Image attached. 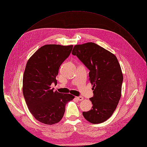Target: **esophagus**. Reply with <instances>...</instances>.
Masks as SVG:
<instances>
[{
  "instance_id": "obj_1",
  "label": "esophagus",
  "mask_w": 147,
  "mask_h": 147,
  "mask_svg": "<svg viewBox=\"0 0 147 147\" xmlns=\"http://www.w3.org/2000/svg\"><path fill=\"white\" fill-rule=\"evenodd\" d=\"M77 98L79 101H83L84 100V98L82 96H78L77 97Z\"/></svg>"
}]
</instances>
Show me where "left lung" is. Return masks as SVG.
Segmentation results:
<instances>
[{"mask_svg": "<svg viewBox=\"0 0 147 147\" xmlns=\"http://www.w3.org/2000/svg\"><path fill=\"white\" fill-rule=\"evenodd\" d=\"M71 54L90 70L94 96L90 111L83 112L84 118L93 124L105 122L111 116L121 96L123 74L116 57L92 42L74 46Z\"/></svg>", "mask_w": 147, "mask_h": 147, "instance_id": "8db88e82", "label": "left lung"}]
</instances>
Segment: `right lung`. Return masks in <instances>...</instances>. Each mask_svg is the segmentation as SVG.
<instances>
[{
	"label": "right lung",
	"instance_id": "add662e5",
	"mask_svg": "<svg viewBox=\"0 0 147 147\" xmlns=\"http://www.w3.org/2000/svg\"><path fill=\"white\" fill-rule=\"evenodd\" d=\"M73 45H46L27 62L23 76L22 91L28 110L39 122L52 125L63 118L65 105L74 96L51 89L63 62L70 55Z\"/></svg>",
	"mask_w": 147,
	"mask_h": 147
}]
</instances>
